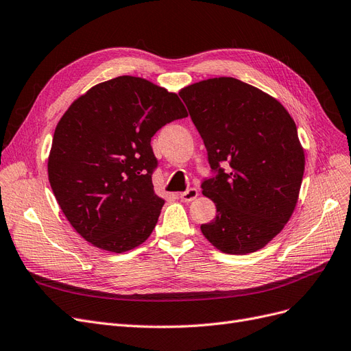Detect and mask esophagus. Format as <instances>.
I'll use <instances>...</instances> for the list:
<instances>
[{
    "label": "esophagus",
    "mask_w": 351,
    "mask_h": 351,
    "mask_svg": "<svg viewBox=\"0 0 351 351\" xmlns=\"http://www.w3.org/2000/svg\"><path fill=\"white\" fill-rule=\"evenodd\" d=\"M198 195H199V192H198V189H195V188H191V189H188V191H185V192L178 193L179 199L184 201V202H191V201L195 199Z\"/></svg>",
    "instance_id": "1"
}]
</instances>
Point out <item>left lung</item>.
Wrapping results in <instances>:
<instances>
[{
	"instance_id": "8db88e82",
	"label": "left lung",
	"mask_w": 351,
	"mask_h": 351,
	"mask_svg": "<svg viewBox=\"0 0 351 351\" xmlns=\"http://www.w3.org/2000/svg\"><path fill=\"white\" fill-rule=\"evenodd\" d=\"M179 95L218 172L201 185L217 208L202 234L227 254L263 249L289 221L300 197L305 154L293 119L276 98L236 77L199 81Z\"/></svg>"
}]
</instances>
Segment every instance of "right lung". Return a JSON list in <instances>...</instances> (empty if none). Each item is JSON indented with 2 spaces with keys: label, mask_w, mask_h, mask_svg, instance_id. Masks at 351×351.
<instances>
[{
  "label": "right lung",
  "mask_w": 351,
  "mask_h": 351,
  "mask_svg": "<svg viewBox=\"0 0 351 351\" xmlns=\"http://www.w3.org/2000/svg\"><path fill=\"white\" fill-rule=\"evenodd\" d=\"M186 115L178 94L130 75L101 82L71 104L55 128L47 175L77 234L112 253L149 239L165 204L152 184L158 160L150 140Z\"/></svg>",
  "instance_id": "right-lung-1"
}]
</instances>
